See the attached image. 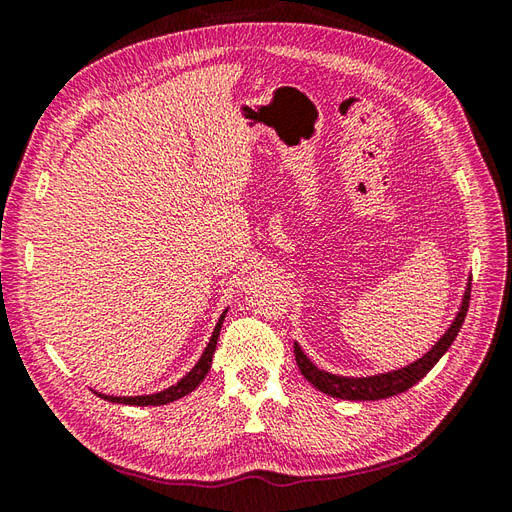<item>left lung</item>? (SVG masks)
I'll use <instances>...</instances> for the list:
<instances>
[{
  "label": "left lung",
  "mask_w": 512,
  "mask_h": 512,
  "mask_svg": "<svg viewBox=\"0 0 512 512\" xmlns=\"http://www.w3.org/2000/svg\"><path fill=\"white\" fill-rule=\"evenodd\" d=\"M470 290H472V282H468V288H466V292H463V301H461V307H459L453 324L438 339L436 346H433L427 354H423L421 359L406 365V367L395 369V371H386V374H378V376H367V378L335 376V374H329V371L318 369L312 361L307 359L301 346L294 344V359H297L299 371L305 376L307 382H312L316 386L318 391L327 393L331 397H339V399L374 401V399H386V397L404 393L418 380L425 378L429 374V369L442 359V354L455 342L461 324H463V320H466V314H468Z\"/></svg>",
  "instance_id": "left-lung-1"
}]
</instances>
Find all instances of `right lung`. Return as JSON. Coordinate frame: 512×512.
Instances as JSON below:
<instances>
[{
  "instance_id": "1",
  "label": "right lung",
  "mask_w": 512,
  "mask_h": 512,
  "mask_svg": "<svg viewBox=\"0 0 512 512\" xmlns=\"http://www.w3.org/2000/svg\"><path fill=\"white\" fill-rule=\"evenodd\" d=\"M226 312L228 309H224V314L220 316L218 324H215L213 329V335L209 339V344L203 352V356H200L198 363L192 367L190 374H185L175 386H168V389L160 391V393H153V395H136V397H113V395H102V393H96L98 397L106 399V401H113V404H126V406H164V404H170V401L175 399H181L188 393H192L196 386L205 380V376L209 374L211 369V361H213V352H215V346H218V337H220V329H222V322L226 318Z\"/></svg>"
}]
</instances>
